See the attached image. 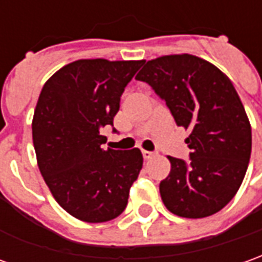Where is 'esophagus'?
Instances as JSON below:
<instances>
[{
	"instance_id": "obj_1",
	"label": "esophagus",
	"mask_w": 262,
	"mask_h": 262,
	"mask_svg": "<svg viewBox=\"0 0 262 262\" xmlns=\"http://www.w3.org/2000/svg\"><path fill=\"white\" fill-rule=\"evenodd\" d=\"M142 155H143V159H145V161H149V159H152L155 156L152 152H147V150H142Z\"/></svg>"
}]
</instances>
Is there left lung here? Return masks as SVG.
<instances>
[{"mask_svg": "<svg viewBox=\"0 0 262 262\" xmlns=\"http://www.w3.org/2000/svg\"><path fill=\"white\" fill-rule=\"evenodd\" d=\"M136 79L166 101L191 158L168 156L170 172L159 185L161 198L182 218H205L235 196L251 156V124L231 80L204 58L170 54L145 61Z\"/></svg>", "mask_w": 262, "mask_h": 262, "instance_id": "8db88e82", "label": "left lung"}]
</instances>
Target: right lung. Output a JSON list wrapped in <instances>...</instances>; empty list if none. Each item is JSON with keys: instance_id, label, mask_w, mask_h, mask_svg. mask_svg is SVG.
<instances>
[{"instance_id": "obj_1", "label": "right lung", "mask_w": 262, "mask_h": 262, "mask_svg": "<svg viewBox=\"0 0 262 262\" xmlns=\"http://www.w3.org/2000/svg\"><path fill=\"white\" fill-rule=\"evenodd\" d=\"M143 60L83 58L66 64L42 86L33 117L37 163L57 204L90 224L117 218L127 205L143 156L103 149L124 87Z\"/></svg>"}]
</instances>
